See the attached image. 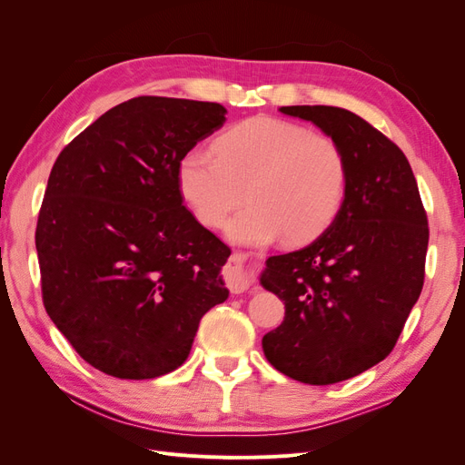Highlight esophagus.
Masks as SVG:
<instances>
[{
	"label": "esophagus",
	"instance_id": "esophagus-1",
	"mask_svg": "<svg viewBox=\"0 0 465 465\" xmlns=\"http://www.w3.org/2000/svg\"><path fill=\"white\" fill-rule=\"evenodd\" d=\"M246 260L248 254H234L229 260V289L238 294V292H244L250 283H252V277L246 272Z\"/></svg>",
	"mask_w": 465,
	"mask_h": 465
}]
</instances>
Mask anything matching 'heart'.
Instances as JSON below:
<instances>
[{
  "instance_id": "1",
  "label": "heart",
  "mask_w": 465,
  "mask_h": 465,
  "mask_svg": "<svg viewBox=\"0 0 465 465\" xmlns=\"http://www.w3.org/2000/svg\"><path fill=\"white\" fill-rule=\"evenodd\" d=\"M347 184V157L335 139L273 116L238 122L217 137L215 154L195 147L178 163L182 198L205 227H221L250 198L227 227L242 244L281 234L312 241L341 211Z\"/></svg>"
}]
</instances>
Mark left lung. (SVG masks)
<instances>
[{
  "instance_id": "8db88e82",
  "label": "left lung",
  "mask_w": 465,
  "mask_h": 465,
  "mask_svg": "<svg viewBox=\"0 0 465 465\" xmlns=\"http://www.w3.org/2000/svg\"><path fill=\"white\" fill-rule=\"evenodd\" d=\"M312 122L343 149L347 195L330 227L308 246L272 256L263 289L285 304L262 340L285 376L326 386L384 361L425 281L429 223L401 149L369 122L337 106H281Z\"/></svg>"
}]
</instances>
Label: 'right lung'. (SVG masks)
Instances as JSON below:
<instances>
[{
	"label": "right lung",
	"mask_w": 465,
	"mask_h": 465,
	"mask_svg": "<svg viewBox=\"0 0 465 465\" xmlns=\"http://www.w3.org/2000/svg\"><path fill=\"white\" fill-rule=\"evenodd\" d=\"M227 108L137 96L55 159L36 224L42 301L91 367L124 380L173 372L202 316L229 299L227 244L184 207L178 163Z\"/></svg>",
	"instance_id": "obj_1"
}]
</instances>
